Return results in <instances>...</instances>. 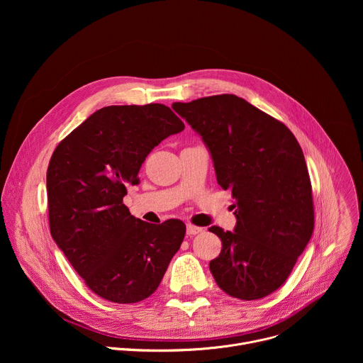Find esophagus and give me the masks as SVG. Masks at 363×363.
Wrapping results in <instances>:
<instances>
[{
    "label": "esophagus",
    "mask_w": 363,
    "mask_h": 363,
    "mask_svg": "<svg viewBox=\"0 0 363 363\" xmlns=\"http://www.w3.org/2000/svg\"><path fill=\"white\" fill-rule=\"evenodd\" d=\"M201 231H202L201 227H196V225H194V224H188V225H186V234H188V235H195V234H198V233H201Z\"/></svg>",
    "instance_id": "esophagus-1"
}]
</instances>
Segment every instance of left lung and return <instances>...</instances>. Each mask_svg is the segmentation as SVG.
Instances as JSON below:
<instances>
[{
  "mask_svg": "<svg viewBox=\"0 0 363 363\" xmlns=\"http://www.w3.org/2000/svg\"><path fill=\"white\" fill-rule=\"evenodd\" d=\"M202 136L217 181L235 203V230L208 228L223 242L210 270L227 294L263 298L290 276L315 228L312 184L290 129L235 94L174 103Z\"/></svg>",
  "mask_w": 363,
  "mask_h": 363,
  "instance_id": "obj_1",
  "label": "left lung"
}]
</instances>
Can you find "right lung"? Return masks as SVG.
<instances>
[{"label":"right lung","mask_w":363,"mask_h":363,"mask_svg":"<svg viewBox=\"0 0 363 363\" xmlns=\"http://www.w3.org/2000/svg\"><path fill=\"white\" fill-rule=\"evenodd\" d=\"M184 122L165 105L106 106L55 149L47 168L50 233L86 286L113 303H138L158 289L186 227L135 218L126 188L149 155Z\"/></svg>","instance_id":"right-lung-1"}]
</instances>
